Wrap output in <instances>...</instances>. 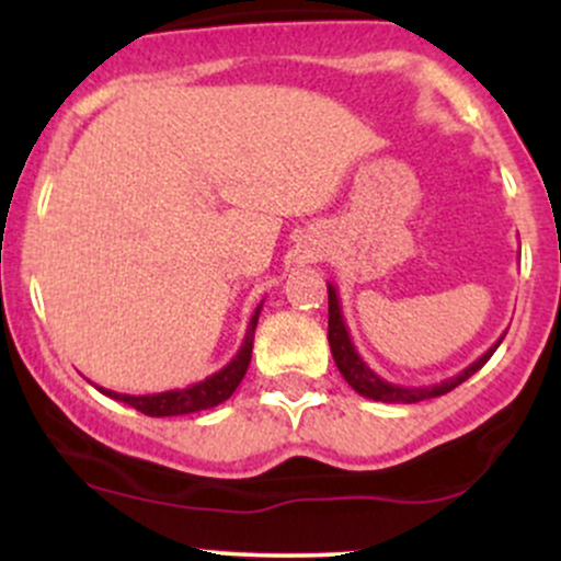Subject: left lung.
Returning a JSON list of instances; mask_svg holds the SVG:
<instances>
[{"label":"left lung","mask_w":561,"mask_h":561,"mask_svg":"<svg viewBox=\"0 0 561 561\" xmlns=\"http://www.w3.org/2000/svg\"><path fill=\"white\" fill-rule=\"evenodd\" d=\"M327 293H330V332H327V340H330L334 364H337L340 375L345 377V382L351 385V388L356 390L358 396L371 398V401L420 403V401H427V398L446 396V392L459 388L465 379L472 377L474 371H480L482 366L488 364V358H491L495 353V347L501 345V340L506 337V332L501 334V337L495 340V343L488 347L485 353H482L478 362L469 364L467 369H461L456 377L443 379V382H437V385H424V388H405V385L388 382V379L379 377L377 371L371 369V366L366 364L362 356H358L356 345H353V340H351V332H347V327H345L343 306H340L337 289H334V285H330V282H327Z\"/></svg>","instance_id":"1"}]
</instances>
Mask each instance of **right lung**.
I'll use <instances>...</instances> for the list:
<instances>
[{
	"label": "right lung",
	"mask_w": 561,
	"mask_h": 561,
	"mask_svg": "<svg viewBox=\"0 0 561 561\" xmlns=\"http://www.w3.org/2000/svg\"><path fill=\"white\" fill-rule=\"evenodd\" d=\"M261 308H263V302L255 308L253 319H250L248 332H244V340H242L240 351H237V356L231 358L224 369L214 371L210 377L186 385V388L150 392V396H128V392H115V390L100 388V385H96V390H100L102 396L113 398V401L131 405V409H137L147 416H182V414H195V411L214 409V405L224 403L227 398H231V392L237 390V385L242 382L244 371H248L250 356H253V340H255V327H259Z\"/></svg>",
	"instance_id": "right-lung-1"
}]
</instances>
